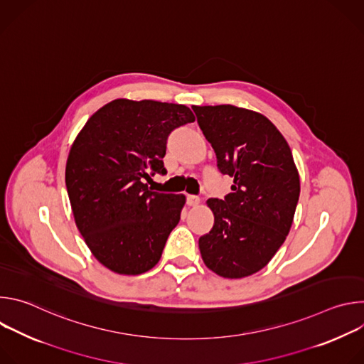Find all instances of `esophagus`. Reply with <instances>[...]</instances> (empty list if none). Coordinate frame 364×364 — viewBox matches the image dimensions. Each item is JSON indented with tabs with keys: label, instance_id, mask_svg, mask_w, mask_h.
Here are the masks:
<instances>
[{
	"label": "esophagus",
	"instance_id": "1",
	"mask_svg": "<svg viewBox=\"0 0 364 364\" xmlns=\"http://www.w3.org/2000/svg\"><path fill=\"white\" fill-rule=\"evenodd\" d=\"M200 203V197L194 196V194H188L187 196V204L188 205H197Z\"/></svg>",
	"mask_w": 364,
	"mask_h": 364
}]
</instances>
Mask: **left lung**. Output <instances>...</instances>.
<instances>
[{"label":"left lung","instance_id":"obj_1","mask_svg":"<svg viewBox=\"0 0 364 364\" xmlns=\"http://www.w3.org/2000/svg\"><path fill=\"white\" fill-rule=\"evenodd\" d=\"M193 111L216 152L219 171L233 177L232 193L207 200L215 225L198 239L201 257L223 278L249 277L268 265L294 220L299 176L291 148L257 112L232 105Z\"/></svg>","mask_w":364,"mask_h":364}]
</instances>
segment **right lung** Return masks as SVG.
<instances>
[{
    "mask_svg": "<svg viewBox=\"0 0 364 364\" xmlns=\"http://www.w3.org/2000/svg\"><path fill=\"white\" fill-rule=\"evenodd\" d=\"M193 121L190 108L177 103L115 99L76 136L68 194L76 226L103 267L139 275L159 264L186 197L152 191L145 181L167 173L168 135Z\"/></svg>",
    "mask_w": 364,
    "mask_h": 364,
    "instance_id": "add662e5",
    "label": "right lung"
}]
</instances>
